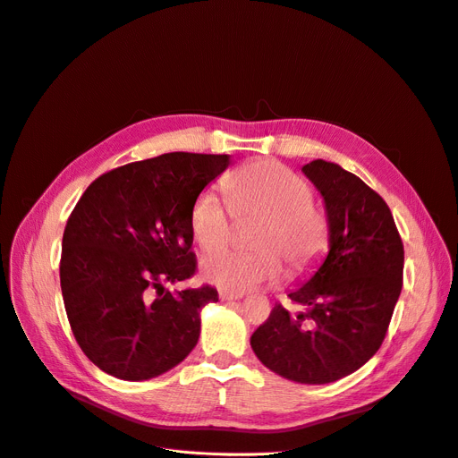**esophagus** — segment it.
Segmentation results:
<instances>
[{"label": "esophagus", "instance_id": "esophagus-1", "mask_svg": "<svg viewBox=\"0 0 458 458\" xmlns=\"http://www.w3.org/2000/svg\"><path fill=\"white\" fill-rule=\"evenodd\" d=\"M218 298H220L222 301H236V300L242 298V295H240V293L227 292V290H220V292H218Z\"/></svg>", "mask_w": 458, "mask_h": 458}]
</instances>
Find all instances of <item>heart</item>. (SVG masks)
Instances as JSON below:
<instances>
[{"instance_id": "heart-1", "label": "heart", "mask_w": 458, "mask_h": 458, "mask_svg": "<svg viewBox=\"0 0 458 458\" xmlns=\"http://www.w3.org/2000/svg\"><path fill=\"white\" fill-rule=\"evenodd\" d=\"M229 205L214 191L198 196L191 212V229L203 251L225 245L232 232V214L260 219L252 237L257 252L223 250L207 255L199 274L207 283L242 293L277 283L284 259L293 274L314 266L327 246V220L314 207L309 182L274 160H259L225 181ZM232 208L229 209L228 207Z\"/></svg>"}]
</instances>
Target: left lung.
<instances>
[{
  "label": "left lung",
  "mask_w": 458,
  "mask_h": 458,
  "mask_svg": "<svg viewBox=\"0 0 458 458\" xmlns=\"http://www.w3.org/2000/svg\"><path fill=\"white\" fill-rule=\"evenodd\" d=\"M301 172L324 198L329 251L288 292L305 310L293 316L276 305L251 347L288 381L327 385L377 353L401 293L405 251L388 205L360 177L324 158Z\"/></svg>",
  "instance_id": "left-lung-1"
}]
</instances>
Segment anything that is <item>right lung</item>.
I'll return each instance as SVG.
<instances>
[{"label":"right lung","instance_id":"obj_1","mask_svg":"<svg viewBox=\"0 0 458 458\" xmlns=\"http://www.w3.org/2000/svg\"><path fill=\"white\" fill-rule=\"evenodd\" d=\"M231 155L165 153L98 177L70 214L61 290L72 333L105 373L148 381L198 344L212 286L166 290L196 272L191 212Z\"/></svg>","mask_w":458,"mask_h":458}]
</instances>
